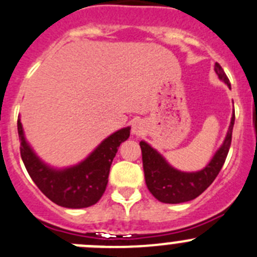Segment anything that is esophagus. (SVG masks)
<instances>
[{"mask_svg":"<svg viewBox=\"0 0 257 257\" xmlns=\"http://www.w3.org/2000/svg\"><path fill=\"white\" fill-rule=\"evenodd\" d=\"M144 131H145V124H144L143 122L141 121L134 122L133 128H131V133H133V135L140 136V135H143Z\"/></svg>","mask_w":257,"mask_h":257,"instance_id":"1","label":"esophagus"}]
</instances>
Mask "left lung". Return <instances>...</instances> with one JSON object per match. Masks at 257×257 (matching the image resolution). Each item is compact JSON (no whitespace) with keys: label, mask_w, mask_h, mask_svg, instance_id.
<instances>
[{"label":"left lung","mask_w":257,"mask_h":257,"mask_svg":"<svg viewBox=\"0 0 257 257\" xmlns=\"http://www.w3.org/2000/svg\"><path fill=\"white\" fill-rule=\"evenodd\" d=\"M217 75L223 80L229 88L231 83L221 65H214ZM234 123V112L232 114L228 133L224 139L223 145L214 154L211 163L203 170L195 173H184L174 169L165 161V159L149 144L141 141L143 153V167L145 173V182L151 194L163 203L177 204L188 202L200 195L213 183L218 173L221 172L228 154L232 141V130Z\"/></svg>","instance_id":"1"}]
</instances>
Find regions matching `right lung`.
<instances>
[{"label": "right lung", "mask_w": 257, "mask_h": 257, "mask_svg": "<svg viewBox=\"0 0 257 257\" xmlns=\"http://www.w3.org/2000/svg\"><path fill=\"white\" fill-rule=\"evenodd\" d=\"M17 131L21 141V159L29 175L51 202L65 208H85L101 199L108 183L112 160L118 146L130 136V127L118 130L84 161L68 169L55 170L45 165L28 145L20 118L17 119Z\"/></svg>", "instance_id": "right-lung-1"}]
</instances>
